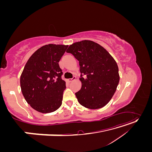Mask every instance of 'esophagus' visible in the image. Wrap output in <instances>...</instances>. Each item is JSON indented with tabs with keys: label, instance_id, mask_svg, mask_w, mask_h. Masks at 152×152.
<instances>
[{
	"label": "esophagus",
	"instance_id": "1",
	"mask_svg": "<svg viewBox=\"0 0 152 152\" xmlns=\"http://www.w3.org/2000/svg\"><path fill=\"white\" fill-rule=\"evenodd\" d=\"M76 79H77V77H76L75 76H73L72 79H69L68 80V81L69 82H73V80H76Z\"/></svg>",
	"mask_w": 152,
	"mask_h": 152
}]
</instances>
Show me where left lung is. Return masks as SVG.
Instances as JSON below:
<instances>
[{
  "label": "left lung",
  "instance_id": "1",
  "mask_svg": "<svg viewBox=\"0 0 152 152\" xmlns=\"http://www.w3.org/2000/svg\"><path fill=\"white\" fill-rule=\"evenodd\" d=\"M67 53L79 61L81 89L75 93L79 103L89 109H99L107 104L115 93L120 76L114 58L107 50L91 40L70 45Z\"/></svg>",
  "mask_w": 152,
  "mask_h": 152
}]
</instances>
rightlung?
<instances>
[{"instance_id":"1","label":"right lung","mask_w":152,"mask_h":152,"mask_svg":"<svg viewBox=\"0 0 152 152\" xmlns=\"http://www.w3.org/2000/svg\"><path fill=\"white\" fill-rule=\"evenodd\" d=\"M68 45H43L27 61L20 77L22 94L30 107L40 113L56 111L62 104L66 82L59 61Z\"/></svg>"}]
</instances>
